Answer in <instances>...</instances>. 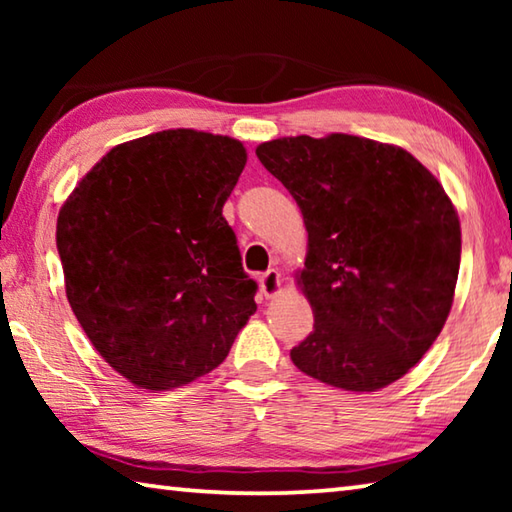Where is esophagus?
<instances>
[{
    "mask_svg": "<svg viewBox=\"0 0 512 512\" xmlns=\"http://www.w3.org/2000/svg\"><path fill=\"white\" fill-rule=\"evenodd\" d=\"M259 289H262L266 298L277 296V291H280V273L271 268V271L259 275Z\"/></svg>",
    "mask_w": 512,
    "mask_h": 512,
    "instance_id": "obj_1",
    "label": "esophagus"
}]
</instances>
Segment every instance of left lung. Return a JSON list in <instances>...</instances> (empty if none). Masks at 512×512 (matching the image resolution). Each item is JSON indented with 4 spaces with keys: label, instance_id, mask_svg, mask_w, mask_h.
Instances as JSON below:
<instances>
[{
    "label": "left lung",
    "instance_id": "obj_1",
    "mask_svg": "<svg viewBox=\"0 0 512 512\" xmlns=\"http://www.w3.org/2000/svg\"><path fill=\"white\" fill-rule=\"evenodd\" d=\"M255 153L296 198L309 235L300 282L314 332L291 361L345 391L393 384L452 309L461 223L443 185L400 146L343 133L282 137Z\"/></svg>",
    "mask_w": 512,
    "mask_h": 512
}]
</instances>
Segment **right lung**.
Segmentation results:
<instances>
[{
    "instance_id": "1",
    "label": "right lung",
    "mask_w": 512,
    "mask_h": 512,
    "mask_svg": "<svg viewBox=\"0 0 512 512\" xmlns=\"http://www.w3.org/2000/svg\"><path fill=\"white\" fill-rule=\"evenodd\" d=\"M244 164L232 137L153 133L103 155L58 214L69 307L135 386L207 375L255 314L257 282L223 219Z\"/></svg>"
}]
</instances>
